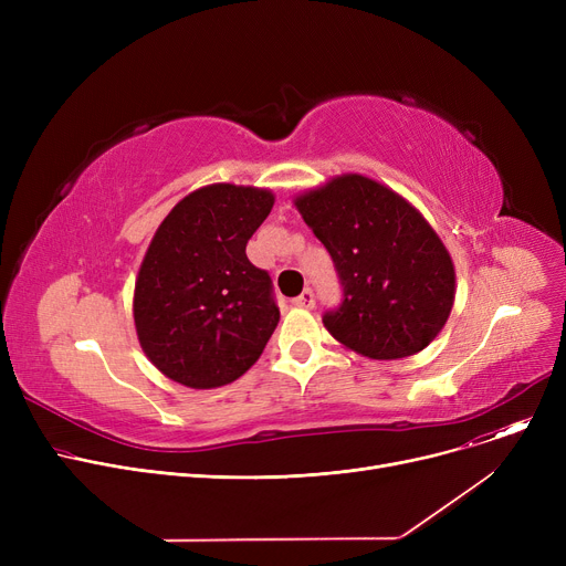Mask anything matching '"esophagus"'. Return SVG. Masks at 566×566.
<instances>
[{"mask_svg": "<svg viewBox=\"0 0 566 566\" xmlns=\"http://www.w3.org/2000/svg\"><path fill=\"white\" fill-rule=\"evenodd\" d=\"M293 305H295V307H307V310H312V307L316 305V295H314V291H312V289H305V291L298 295V298L293 301Z\"/></svg>", "mask_w": 566, "mask_h": 566, "instance_id": "1", "label": "esophagus"}]
</instances>
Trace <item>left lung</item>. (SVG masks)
<instances>
[{
    "label": "left lung",
    "mask_w": 566,
    "mask_h": 566,
    "mask_svg": "<svg viewBox=\"0 0 566 566\" xmlns=\"http://www.w3.org/2000/svg\"><path fill=\"white\" fill-rule=\"evenodd\" d=\"M331 252L342 303L323 314L328 333L374 360L427 348L454 305V263L415 208L367 176H337L295 199Z\"/></svg>",
    "instance_id": "1"
}]
</instances>
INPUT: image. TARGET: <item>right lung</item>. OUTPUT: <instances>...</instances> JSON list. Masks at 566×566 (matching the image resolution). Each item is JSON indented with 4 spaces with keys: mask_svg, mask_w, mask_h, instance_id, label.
<instances>
[{
    "mask_svg": "<svg viewBox=\"0 0 566 566\" xmlns=\"http://www.w3.org/2000/svg\"><path fill=\"white\" fill-rule=\"evenodd\" d=\"M268 190L206 186L158 227L135 284L139 344L167 378L211 390L241 378L280 323L273 280L245 245L271 213Z\"/></svg>",
    "mask_w": 566,
    "mask_h": 566,
    "instance_id": "add662e5",
    "label": "right lung"
}]
</instances>
